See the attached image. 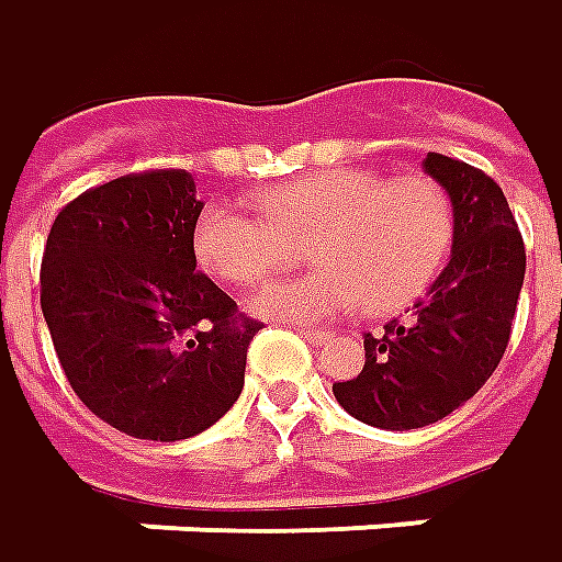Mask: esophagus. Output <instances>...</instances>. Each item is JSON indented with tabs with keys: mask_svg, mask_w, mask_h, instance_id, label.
I'll list each match as a JSON object with an SVG mask.
<instances>
[{
	"mask_svg": "<svg viewBox=\"0 0 562 562\" xmlns=\"http://www.w3.org/2000/svg\"><path fill=\"white\" fill-rule=\"evenodd\" d=\"M296 330H300L312 346H325V342L330 340V330H318V327L312 325H296Z\"/></svg>",
	"mask_w": 562,
	"mask_h": 562,
	"instance_id": "1",
	"label": "esophagus"
}]
</instances>
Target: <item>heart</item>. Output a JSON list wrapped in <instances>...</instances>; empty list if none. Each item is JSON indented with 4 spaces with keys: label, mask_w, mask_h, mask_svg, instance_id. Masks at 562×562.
<instances>
[{
    "label": "heart",
    "mask_w": 562,
    "mask_h": 562,
    "mask_svg": "<svg viewBox=\"0 0 562 562\" xmlns=\"http://www.w3.org/2000/svg\"><path fill=\"white\" fill-rule=\"evenodd\" d=\"M256 213L206 206L191 235L194 256L232 288H259L308 244L322 269L278 281L256 300L259 312L293 322L330 318L359 300L368 315L412 306L446 269L454 240V203L430 176L318 169L262 191Z\"/></svg>",
    "instance_id": "b5f03b06"
}]
</instances>
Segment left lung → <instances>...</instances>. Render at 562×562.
I'll return each mask as SVG.
<instances>
[{
	"instance_id": "left-lung-1",
	"label": "left lung",
	"mask_w": 562,
	"mask_h": 562,
	"mask_svg": "<svg viewBox=\"0 0 562 562\" xmlns=\"http://www.w3.org/2000/svg\"><path fill=\"white\" fill-rule=\"evenodd\" d=\"M424 169L454 203L451 259L412 315L364 334L359 378L334 383L342 408L380 430L430 427L480 393L504 359L526 274L501 184L446 154H427Z\"/></svg>"
}]
</instances>
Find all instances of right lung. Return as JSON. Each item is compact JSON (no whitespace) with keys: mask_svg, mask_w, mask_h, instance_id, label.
<instances>
[{"mask_svg":"<svg viewBox=\"0 0 562 562\" xmlns=\"http://www.w3.org/2000/svg\"><path fill=\"white\" fill-rule=\"evenodd\" d=\"M201 210L184 169H145L82 191L45 240L40 306L64 378L135 439L213 427L244 390L262 327L194 272Z\"/></svg>","mask_w":562,"mask_h":562,"instance_id":"add662e5","label":"right lung"}]
</instances>
